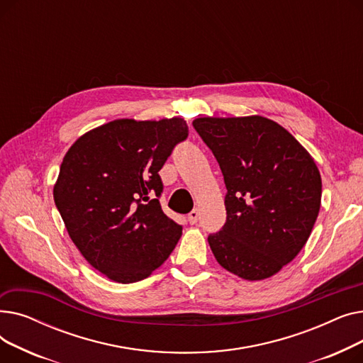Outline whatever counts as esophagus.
<instances>
[{
	"label": "esophagus",
	"mask_w": 363,
	"mask_h": 363,
	"mask_svg": "<svg viewBox=\"0 0 363 363\" xmlns=\"http://www.w3.org/2000/svg\"><path fill=\"white\" fill-rule=\"evenodd\" d=\"M199 218H200V212H199V208H194V211H191V212L188 213V222L191 223V225L197 223V222H199Z\"/></svg>",
	"instance_id": "1"
}]
</instances>
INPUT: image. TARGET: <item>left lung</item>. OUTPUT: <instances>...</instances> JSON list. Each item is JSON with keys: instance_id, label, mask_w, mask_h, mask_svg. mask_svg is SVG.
<instances>
[{"instance_id": "8db88e82", "label": "left lung", "mask_w": 363, "mask_h": 363, "mask_svg": "<svg viewBox=\"0 0 363 363\" xmlns=\"http://www.w3.org/2000/svg\"><path fill=\"white\" fill-rule=\"evenodd\" d=\"M220 166L226 222L208 235L223 269L245 281L278 274L306 244L322 181L309 151L279 123L252 114L193 121Z\"/></svg>"}]
</instances>
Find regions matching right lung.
I'll return each instance as SVG.
<instances>
[{
	"mask_svg": "<svg viewBox=\"0 0 363 363\" xmlns=\"http://www.w3.org/2000/svg\"><path fill=\"white\" fill-rule=\"evenodd\" d=\"M186 137L182 118L116 119L67 150L54 201L73 244L106 278L141 281L175 249L182 226L162 211L159 170Z\"/></svg>",
	"mask_w": 363,
	"mask_h": 363,
	"instance_id": "right-lung-1",
	"label": "right lung"
}]
</instances>
